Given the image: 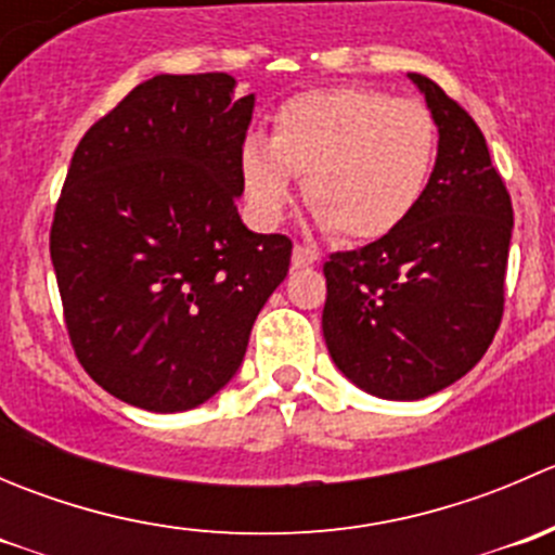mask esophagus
Masks as SVG:
<instances>
[{
  "label": "esophagus",
  "mask_w": 555,
  "mask_h": 555,
  "mask_svg": "<svg viewBox=\"0 0 555 555\" xmlns=\"http://www.w3.org/2000/svg\"><path fill=\"white\" fill-rule=\"evenodd\" d=\"M317 260H319V257H317V251L311 249V246L295 244V249H293V266L295 268H309Z\"/></svg>",
  "instance_id": "esophagus-1"
}]
</instances>
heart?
<instances>
[{
    "label": "heart",
    "instance_id": "b5f03b06",
    "mask_svg": "<svg viewBox=\"0 0 555 555\" xmlns=\"http://www.w3.org/2000/svg\"><path fill=\"white\" fill-rule=\"evenodd\" d=\"M438 164V126L418 102L371 88L309 91L273 115L271 137L238 153L251 217L276 225L304 177L319 228L349 242H378L416 211Z\"/></svg>",
    "mask_w": 555,
    "mask_h": 555
}]
</instances>
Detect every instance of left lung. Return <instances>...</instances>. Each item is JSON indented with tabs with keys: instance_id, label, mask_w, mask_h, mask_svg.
<instances>
[{
	"instance_id": "obj_1",
	"label": "left lung",
	"mask_w": 555,
	"mask_h": 555,
	"mask_svg": "<svg viewBox=\"0 0 555 555\" xmlns=\"http://www.w3.org/2000/svg\"><path fill=\"white\" fill-rule=\"evenodd\" d=\"M438 126L422 204L389 236L324 262L322 333L335 367L382 400H422L467 376L505 306L513 206L473 117L408 72Z\"/></svg>"
}]
</instances>
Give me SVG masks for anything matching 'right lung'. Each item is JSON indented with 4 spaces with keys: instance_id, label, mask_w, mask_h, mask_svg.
Returning a JSON list of instances; mask_svg holds the SVG:
<instances>
[{
    "instance_id": "1",
    "label": "right lung",
    "mask_w": 555,
    "mask_h": 555,
    "mask_svg": "<svg viewBox=\"0 0 555 555\" xmlns=\"http://www.w3.org/2000/svg\"><path fill=\"white\" fill-rule=\"evenodd\" d=\"M255 93L225 72L155 75L88 128L50 228L77 360L128 405L179 413L242 367L293 242L238 217Z\"/></svg>"
}]
</instances>
